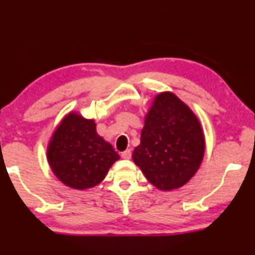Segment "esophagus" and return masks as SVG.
I'll return each mask as SVG.
<instances>
[{
  "label": "esophagus",
  "instance_id": "34e87169",
  "mask_svg": "<svg viewBox=\"0 0 255 255\" xmlns=\"http://www.w3.org/2000/svg\"><path fill=\"white\" fill-rule=\"evenodd\" d=\"M122 157L125 159H129L131 157V150L130 149H126L125 152L122 153Z\"/></svg>",
  "mask_w": 255,
  "mask_h": 255
}]
</instances>
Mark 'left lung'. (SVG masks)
<instances>
[{
  "instance_id": "obj_1",
  "label": "left lung",
  "mask_w": 255,
  "mask_h": 255,
  "mask_svg": "<svg viewBox=\"0 0 255 255\" xmlns=\"http://www.w3.org/2000/svg\"><path fill=\"white\" fill-rule=\"evenodd\" d=\"M205 148L204 130L195 112L174 93L161 92L145 116L132 161L149 183L170 191L197 173Z\"/></svg>"
}]
</instances>
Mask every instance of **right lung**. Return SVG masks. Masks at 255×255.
I'll use <instances>...</instances> for the list:
<instances>
[{
    "instance_id": "add662e5",
    "label": "right lung",
    "mask_w": 255,
    "mask_h": 255,
    "mask_svg": "<svg viewBox=\"0 0 255 255\" xmlns=\"http://www.w3.org/2000/svg\"><path fill=\"white\" fill-rule=\"evenodd\" d=\"M119 158L112 145L97 132L94 119L76 111L62 119L47 146V159L56 178L76 190L96 187Z\"/></svg>"
}]
</instances>
